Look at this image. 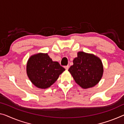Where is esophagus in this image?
<instances>
[{
    "mask_svg": "<svg viewBox=\"0 0 124 124\" xmlns=\"http://www.w3.org/2000/svg\"><path fill=\"white\" fill-rule=\"evenodd\" d=\"M64 68H65V69L66 70H68L69 69V65L65 66H64Z\"/></svg>",
    "mask_w": 124,
    "mask_h": 124,
    "instance_id": "34e87169",
    "label": "esophagus"
}]
</instances>
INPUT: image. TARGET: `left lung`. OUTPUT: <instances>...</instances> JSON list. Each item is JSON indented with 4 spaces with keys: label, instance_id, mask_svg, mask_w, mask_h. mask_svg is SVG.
<instances>
[{
    "label": "left lung",
    "instance_id": "8db88e82",
    "mask_svg": "<svg viewBox=\"0 0 124 124\" xmlns=\"http://www.w3.org/2000/svg\"><path fill=\"white\" fill-rule=\"evenodd\" d=\"M68 71L74 80L83 89L96 85L103 75V65L100 59L93 54L79 51Z\"/></svg>",
    "mask_w": 124,
    "mask_h": 124
}]
</instances>
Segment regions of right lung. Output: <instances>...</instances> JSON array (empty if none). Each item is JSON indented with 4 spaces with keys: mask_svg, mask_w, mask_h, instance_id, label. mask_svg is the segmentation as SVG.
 Wrapping results in <instances>:
<instances>
[{
    "mask_svg": "<svg viewBox=\"0 0 124 124\" xmlns=\"http://www.w3.org/2000/svg\"><path fill=\"white\" fill-rule=\"evenodd\" d=\"M65 69L58 62H53L47 53H38L29 58L26 73L30 80L40 89H46L53 85Z\"/></svg>",
    "mask_w": 124,
    "mask_h": 124,
    "instance_id": "right-lung-1",
    "label": "right lung"
}]
</instances>
